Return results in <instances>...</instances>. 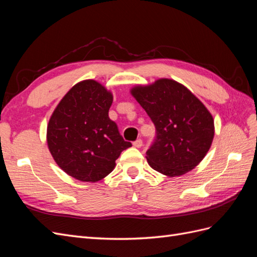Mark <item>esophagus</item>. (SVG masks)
Returning a JSON list of instances; mask_svg holds the SVG:
<instances>
[{"mask_svg":"<svg viewBox=\"0 0 257 257\" xmlns=\"http://www.w3.org/2000/svg\"><path fill=\"white\" fill-rule=\"evenodd\" d=\"M133 146H134L135 148H141V147L143 146V141H142V139H137V141H135V142L133 143Z\"/></svg>","mask_w":257,"mask_h":257,"instance_id":"34e87169","label":"esophagus"}]
</instances>
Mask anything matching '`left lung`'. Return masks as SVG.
Masks as SVG:
<instances>
[{
  "label": "left lung",
  "instance_id": "left-lung-1",
  "mask_svg": "<svg viewBox=\"0 0 257 257\" xmlns=\"http://www.w3.org/2000/svg\"><path fill=\"white\" fill-rule=\"evenodd\" d=\"M154 123L157 135L147 161L169 177L190 172L205 158L214 135L213 118L184 85L160 79L131 91Z\"/></svg>",
  "mask_w": 257,
  "mask_h": 257
}]
</instances>
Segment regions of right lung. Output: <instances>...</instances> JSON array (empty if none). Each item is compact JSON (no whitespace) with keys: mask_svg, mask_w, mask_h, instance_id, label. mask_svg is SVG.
Here are the masks:
<instances>
[{"mask_svg":"<svg viewBox=\"0 0 257 257\" xmlns=\"http://www.w3.org/2000/svg\"><path fill=\"white\" fill-rule=\"evenodd\" d=\"M111 104V93L102 84L84 80L74 85L53 111L47 143L67 175L80 181H98L112 172L121 152L132 147L108 116Z\"/></svg>","mask_w":257,"mask_h":257,"instance_id":"1","label":"right lung"}]
</instances>
